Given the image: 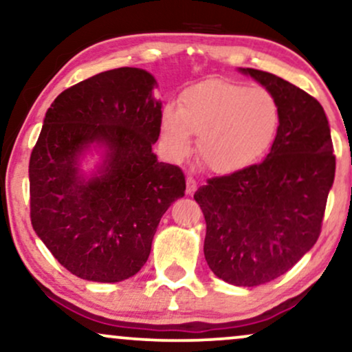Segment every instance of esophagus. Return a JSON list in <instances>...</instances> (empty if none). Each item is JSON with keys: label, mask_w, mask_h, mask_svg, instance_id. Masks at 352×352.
I'll return each mask as SVG.
<instances>
[{"label": "esophagus", "mask_w": 352, "mask_h": 352, "mask_svg": "<svg viewBox=\"0 0 352 352\" xmlns=\"http://www.w3.org/2000/svg\"><path fill=\"white\" fill-rule=\"evenodd\" d=\"M197 191V180L193 177H186V195H193Z\"/></svg>", "instance_id": "1"}]
</instances>
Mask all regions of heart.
I'll list each match as a JSON object with an SVG mask.
<instances>
[{
  "mask_svg": "<svg viewBox=\"0 0 352 352\" xmlns=\"http://www.w3.org/2000/svg\"><path fill=\"white\" fill-rule=\"evenodd\" d=\"M279 120L278 100L268 89L209 79L185 89L180 107L162 110L161 138L167 154L182 161L197 133L203 162L217 173H232L268 153Z\"/></svg>",
  "mask_w": 352,
  "mask_h": 352,
  "instance_id": "obj_1",
  "label": "heart"
}]
</instances>
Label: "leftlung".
Segmentation results:
<instances>
[{"mask_svg":"<svg viewBox=\"0 0 352 352\" xmlns=\"http://www.w3.org/2000/svg\"><path fill=\"white\" fill-rule=\"evenodd\" d=\"M278 100L281 120L263 162L199 186L204 258L222 281L242 287L286 273L317 242L333 180L330 124L323 107L294 84L240 68Z\"/></svg>","mask_w":352,"mask_h":352,"instance_id":"left-lung-1","label":"left lung"}]
</instances>
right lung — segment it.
<instances>
[{
	"mask_svg": "<svg viewBox=\"0 0 352 352\" xmlns=\"http://www.w3.org/2000/svg\"><path fill=\"white\" fill-rule=\"evenodd\" d=\"M154 76L117 68L53 100L30 154V221L58 263L78 278L120 283L148 261L159 222L185 195L180 167L159 162L162 102ZM96 150L92 173L82 161Z\"/></svg>",
	"mask_w": 352,
	"mask_h": 352,
	"instance_id": "add662e5",
	"label": "right lung"
}]
</instances>
